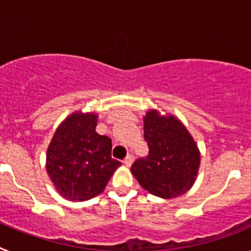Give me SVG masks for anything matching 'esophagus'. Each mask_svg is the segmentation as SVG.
<instances>
[{
	"instance_id": "1",
	"label": "esophagus",
	"mask_w": 251,
	"mask_h": 251,
	"mask_svg": "<svg viewBox=\"0 0 251 251\" xmlns=\"http://www.w3.org/2000/svg\"><path fill=\"white\" fill-rule=\"evenodd\" d=\"M133 159H134V157H133L132 154H128V156L126 157V158H124L123 163H124V165H126V166H128V167H129V166L132 165Z\"/></svg>"
}]
</instances>
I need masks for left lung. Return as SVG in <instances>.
Instances as JSON below:
<instances>
[{
  "label": "left lung",
  "instance_id": "1",
  "mask_svg": "<svg viewBox=\"0 0 251 251\" xmlns=\"http://www.w3.org/2000/svg\"><path fill=\"white\" fill-rule=\"evenodd\" d=\"M148 154L130 167L142 187L154 196L174 199L192 187L200 167V151L181 121L148 110L143 118Z\"/></svg>",
  "mask_w": 251,
  "mask_h": 251
}]
</instances>
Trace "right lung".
Masks as SVG:
<instances>
[{
  "label": "right lung",
  "mask_w": 251,
  "mask_h": 251,
  "mask_svg": "<svg viewBox=\"0 0 251 251\" xmlns=\"http://www.w3.org/2000/svg\"><path fill=\"white\" fill-rule=\"evenodd\" d=\"M98 115L75 112L57 127L46 152V171L69 201H86L104 191L121 162L112 158V141L95 132Z\"/></svg>",
  "instance_id": "1"
}]
</instances>
